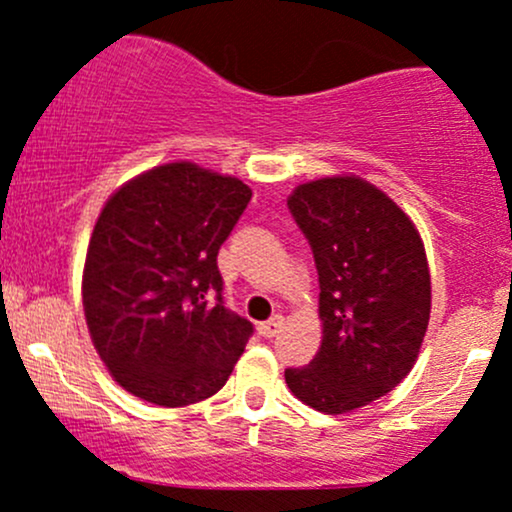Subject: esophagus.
<instances>
[{
	"mask_svg": "<svg viewBox=\"0 0 512 512\" xmlns=\"http://www.w3.org/2000/svg\"><path fill=\"white\" fill-rule=\"evenodd\" d=\"M281 327H284V317H281V315H274L272 320L260 322V325H257V332H260V337L272 339V337H276V334L281 332Z\"/></svg>",
	"mask_w": 512,
	"mask_h": 512,
	"instance_id": "34e87169",
	"label": "esophagus"
}]
</instances>
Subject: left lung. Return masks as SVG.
I'll return each mask as SVG.
<instances>
[{"mask_svg": "<svg viewBox=\"0 0 512 512\" xmlns=\"http://www.w3.org/2000/svg\"><path fill=\"white\" fill-rule=\"evenodd\" d=\"M289 209L313 250L322 344L286 385L325 414H346L407 378L431 317L424 240L385 192L356 175L298 185Z\"/></svg>", "mask_w": 512, "mask_h": 512, "instance_id": "1", "label": "left lung"}]
</instances>
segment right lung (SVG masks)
Returning <instances> with one entry per match:
<instances>
[{"label": "right lung", "instance_id": "right-lung-1", "mask_svg": "<svg viewBox=\"0 0 512 512\" xmlns=\"http://www.w3.org/2000/svg\"><path fill=\"white\" fill-rule=\"evenodd\" d=\"M250 197L243 180L180 161L105 202L81 296L98 356L134 397L187 407L233 373L252 322L223 305L216 255Z\"/></svg>", "mask_w": 512, "mask_h": 512}]
</instances>
